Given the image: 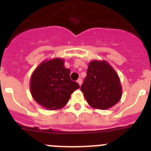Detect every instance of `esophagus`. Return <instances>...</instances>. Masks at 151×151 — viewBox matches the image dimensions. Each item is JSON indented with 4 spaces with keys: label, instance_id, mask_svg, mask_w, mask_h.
I'll use <instances>...</instances> for the list:
<instances>
[{
    "label": "esophagus",
    "instance_id": "obj_1",
    "mask_svg": "<svg viewBox=\"0 0 151 151\" xmlns=\"http://www.w3.org/2000/svg\"><path fill=\"white\" fill-rule=\"evenodd\" d=\"M77 82H78V85H82V78H78V80H77Z\"/></svg>",
    "mask_w": 151,
    "mask_h": 151
}]
</instances>
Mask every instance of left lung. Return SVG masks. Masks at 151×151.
I'll use <instances>...</instances> for the list:
<instances>
[{
  "label": "left lung",
  "instance_id": "obj_1",
  "mask_svg": "<svg viewBox=\"0 0 151 151\" xmlns=\"http://www.w3.org/2000/svg\"><path fill=\"white\" fill-rule=\"evenodd\" d=\"M81 90L88 104L100 110L115 105L122 96L118 75L105 61L94 60L89 63Z\"/></svg>",
  "mask_w": 151,
  "mask_h": 151
}]
</instances>
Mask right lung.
Masks as SVG:
<instances>
[{
    "mask_svg": "<svg viewBox=\"0 0 151 151\" xmlns=\"http://www.w3.org/2000/svg\"><path fill=\"white\" fill-rule=\"evenodd\" d=\"M69 74L70 69L65 68L60 58L40 64L31 78V94L35 101L49 110L65 106L72 93L79 88Z\"/></svg>",
    "mask_w": 151,
    "mask_h": 151,
    "instance_id": "obj_1",
    "label": "right lung"
}]
</instances>
